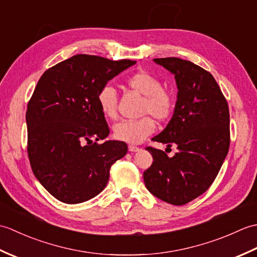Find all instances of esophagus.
Listing matches in <instances>:
<instances>
[{
  "label": "esophagus",
  "instance_id": "obj_1",
  "mask_svg": "<svg viewBox=\"0 0 257 257\" xmlns=\"http://www.w3.org/2000/svg\"><path fill=\"white\" fill-rule=\"evenodd\" d=\"M128 149H129V151H132V152H136V151H139V150H140L139 147L134 146V145H129Z\"/></svg>",
  "mask_w": 257,
  "mask_h": 257
}]
</instances>
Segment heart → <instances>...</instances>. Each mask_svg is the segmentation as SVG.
I'll use <instances>...</instances> for the list:
<instances>
[{"mask_svg": "<svg viewBox=\"0 0 257 257\" xmlns=\"http://www.w3.org/2000/svg\"><path fill=\"white\" fill-rule=\"evenodd\" d=\"M124 85L144 96L140 113L149 116L136 120H122L116 123L113 125V136L124 143L140 144L155 133L157 127L152 116L158 121H166L171 117L176 107V96L171 89L161 86V80L157 76L144 69L130 75ZM97 103L106 118H116L118 96L113 87L103 86L97 94Z\"/></svg>", "mask_w": 257, "mask_h": 257, "instance_id": "b5f03b06", "label": "heart"}]
</instances>
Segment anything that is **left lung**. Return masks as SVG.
<instances>
[{
	"instance_id": "1",
	"label": "left lung",
	"mask_w": 257,
	"mask_h": 257,
	"mask_svg": "<svg viewBox=\"0 0 257 257\" xmlns=\"http://www.w3.org/2000/svg\"><path fill=\"white\" fill-rule=\"evenodd\" d=\"M155 62L174 75L178 99L170 122L152 140L177 145L179 151L169 158L165 151L147 147L154 162L144 172V181L158 199L183 205L214 182L230 148V112L207 70L177 57Z\"/></svg>"
}]
</instances>
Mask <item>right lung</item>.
<instances>
[{
    "label": "right lung",
    "instance_id": "right-lung-1",
    "mask_svg": "<svg viewBox=\"0 0 257 257\" xmlns=\"http://www.w3.org/2000/svg\"><path fill=\"white\" fill-rule=\"evenodd\" d=\"M135 64L78 54L38 80L26 109L27 155L34 176L54 198L67 204L92 199L107 185L110 167L127 154L122 141L97 143L109 135L97 94Z\"/></svg>",
    "mask_w": 257,
    "mask_h": 257
}]
</instances>
